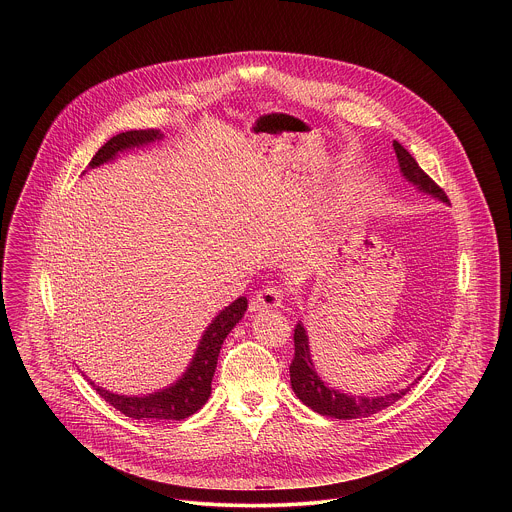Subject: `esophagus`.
Instances as JSON below:
<instances>
[{
	"mask_svg": "<svg viewBox=\"0 0 512 512\" xmlns=\"http://www.w3.org/2000/svg\"><path fill=\"white\" fill-rule=\"evenodd\" d=\"M284 301V292L276 286H266L264 290L256 293L254 301H252V307L254 309H274V307H280Z\"/></svg>",
	"mask_w": 512,
	"mask_h": 512,
	"instance_id": "1",
	"label": "esophagus"
}]
</instances>
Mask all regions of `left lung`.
Segmentation results:
<instances>
[{
    "label": "left lung",
    "instance_id": "8db88e82",
    "mask_svg": "<svg viewBox=\"0 0 512 512\" xmlns=\"http://www.w3.org/2000/svg\"><path fill=\"white\" fill-rule=\"evenodd\" d=\"M392 146L396 151L402 175L410 183H414L420 191L430 193V195L438 197L439 201L447 203L449 199H447L445 191L439 187L430 175L424 173V169L410 155V151L404 149V146H400L398 142H394ZM293 345H295V353H293V361L290 365V380H292L293 392L307 408H311L313 412H317L321 416H329V418H337V420L368 418V416L392 406L394 402H398L410 390V388H404L400 392H392V394L376 396V398H366V396L355 398V396L343 394L339 390L329 388L317 376L313 363H311L309 341H307V335H305V329H303L301 323H297L295 329H293Z\"/></svg>",
    "mask_w": 512,
    "mask_h": 512
}]
</instances>
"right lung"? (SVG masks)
<instances>
[{"label": "right lung", "mask_w": 512, "mask_h": 512, "mask_svg": "<svg viewBox=\"0 0 512 512\" xmlns=\"http://www.w3.org/2000/svg\"><path fill=\"white\" fill-rule=\"evenodd\" d=\"M155 140H161V134L157 130L122 132V134L110 138L104 146L96 151V155L88 163V169H94V167L114 159L124 149L151 144ZM246 307H248L246 297H238L228 307H224L215 317V321L207 327L187 372L173 386H169L161 392H155L149 396H120V394L102 390L100 386H94V382H90V384L110 406H114L128 418L185 420L191 414H195L197 410H201L205 406V402L209 400L211 382L215 376L222 341L232 331V327L242 319Z\"/></svg>", "instance_id": "1"}]
</instances>
